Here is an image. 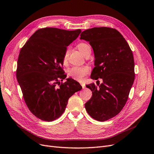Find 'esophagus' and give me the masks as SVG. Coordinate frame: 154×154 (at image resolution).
Listing matches in <instances>:
<instances>
[{"label":"esophagus","mask_w":154,"mask_h":154,"mask_svg":"<svg viewBox=\"0 0 154 154\" xmlns=\"http://www.w3.org/2000/svg\"><path fill=\"white\" fill-rule=\"evenodd\" d=\"M81 86H82V89H85V88H86V86H85V84H84V83H81Z\"/></svg>","instance_id":"obj_1"}]
</instances>
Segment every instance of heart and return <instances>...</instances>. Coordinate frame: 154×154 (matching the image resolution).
<instances>
[{"instance_id":"b5f03b06","label":"heart","mask_w":154,"mask_h":154,"mask_svg":"<svg viewBox=\"0 0 154 154\" xmlns=\"http://www.w3.org/2000/svg\"><path fill=\"white\" fill-rule=\"evenodd\" d=\"M77 48L80 52L86 56L89 52H91V48L89 45L81 42L77 44ZM68 50L66 49L63 57V63L64 65H66L68 63ZM90 68L88 66H73L68 70V75L76 81H81L84 77L89 73Z\"/></svg>"}]
</instances>
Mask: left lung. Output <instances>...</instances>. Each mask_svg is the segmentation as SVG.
Here are the masks:
<instances>
[{"label": "left lung", "mask_w": 154, "mask_h": 154, "mask_svg": "<svg viewBox=\"0 0 154 154\" xmlns=\"http://www.w3.org/2000/svg\"><path fill=\"white\" fill-rule=\"evenodd\" d=\"M80 39L89 42L93 49L95 67L91 78L103 80L100 85L96 83L98 86L86 85L93 95L85 108L95 120L105 121L117 116L128 100L134 81L133 54L121 33L113 28H90L81 33Z\"/></svg>", "instance_id": "1"}]
</instances>
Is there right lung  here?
Wrapping results in <instances>:
<instances>
[{
    "mask_svg": "<svg viewBox=\"0 0 154 154\" xmlns=\"http://www.w3.org/2000/svg\"><path fill=\"white\" fill-rule=\"evenodd\" d=\"M81 30H66L44 28L37 30L21 49L16 77L23 98L33 114L47 122L59 118L68 100L82 86L67 78L59 88L58 79L66 78L61 66L68 46L78 37ZM60 84V83L59 84Z\"/></svg>",
    "mask_w": 154,
    "mask_h": 154,
    "instance_id": "1",
    "label": "right lung"
}]
</instances>
